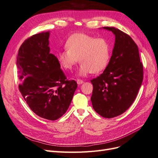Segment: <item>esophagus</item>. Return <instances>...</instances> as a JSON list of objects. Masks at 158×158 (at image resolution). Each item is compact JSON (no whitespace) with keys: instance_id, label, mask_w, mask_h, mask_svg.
Instances as JSON below:
<instances>
[{"instance_id":"1","label":"esophagus","mask_w":158,"mask_h":158,"mask_svg":"<svg viewBox=\"0 0 158 158\" xmlns=\"http://www.w3.org/2000/svg\"><path fill=\"white\" fill-rule=\"evenodd\" d=\"M77 83L78 85H81V84L83 83V81L81 80V79H77Z\"/></svg>"}]
</instances>
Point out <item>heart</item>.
Masks as SVG:
<instances>
[{
    "label": "heart",
    "mask_w": 158,
    "mask_h": 158,
    "mask_svg": "<svg viewBox=\"0 0 158 158\" xmlns=\"http://www.w3.org/2000/svg\"><path fill=\"white\" fill-rule=\"evenodd\" d=\"M66 48L58 52L57 60L65 69L70 70L79 61V76L98 73L105 69L109 62L110 46L105 38L83 33L70 35L65 42Z\"/></svg>",
    "instance_id": "b5f03b06"
}]
</instances>
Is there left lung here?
I'll list each match as a JSON object with an SVG mask.
<instances>
[{
	"mask_svg": "<svg viewBox=\"0 0 158 158\" xmlns=\"http://www.w3.org/2000/svg\"><path fill=\"white\" fill-rule=\"evenodd\" d=\"M115 35L114 46L103 73L91 80L94 110L104 118L119 116L132 105L143 81V65L132 38L114 27H103Z\"/></svg>",
	"mask_w": 158,
	"mask_h": 158,
	"instance_id": "1",
	"label": "left lung"
}]
</instances>
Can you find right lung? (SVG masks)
Listing matches in <instances>:
<instances>
[{
  "label": "right lung",
  "mask_w": 158,
  "mask_h": 158,
  "mask_svg": "<svg viewBox=\"0 0 158 158\" xmlns=\"http://www.w3.org/2000/svg\"><path fill=\"white\" fill-rule=\"evenodd\" d=\"M49 31L22 43L16 58L20 92L35 114L56 120L68 109L77 84L67 81L57 57L50 53Z\"/></svg>",
  "instance_id": "right-lung-1"
}]
</instances>
